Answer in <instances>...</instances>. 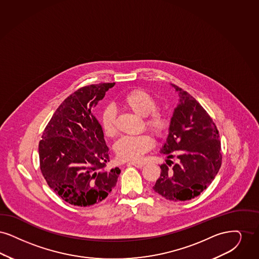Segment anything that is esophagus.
Instances as JSON below:
<instances>
[{
	"mask_svg": "<svg viewBox=\"0 0 259 259\" xmlns=\"http://www.w3.org/2000/svg\"><path fill=\"white\" fill-rule=\"evenodd\" d=\"M126 165H127V166H135V167L141 168V167L144 165V163H143V162H140V161H130V162H127Z\"/></svg>",
	"mask_w": 259,
	"mask_h": 259,
	"instance_id": "esophagus-1",
	"label": "esophagus"
}]
</instances>
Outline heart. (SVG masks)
<instances>
[{
  "instance_id": "obj_1",
  "label": "heart",
  "mask_w": 259,
  "mask_h": 259,
  "mask_svg": "<svg viewBox=\"0 0 259 259\" xmlns=\"http://www.w3.org/2000/svg\"><path fill=\"white\" fill-rule=\"evenodd\" d=\"M122 104L128 110L145 118L147 128L156 136H161L168 125L167 115L156 110V99L144 90H134L122 99ZM101 126L104 135L112 137L116 135V110L107 106L101 113ZM153 147V140L148 135L123 136L115 144V152L122 160H139Z\"/></svg>"
}]
</instances>
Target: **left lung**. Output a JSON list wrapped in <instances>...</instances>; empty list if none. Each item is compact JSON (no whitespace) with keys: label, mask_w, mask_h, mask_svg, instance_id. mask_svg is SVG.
<instances>
[{"label":"left lung","mask_w":259,"mask_h":259,"mask_svg":"<svg viewBox=\"0 0 259 259\" xmlns=\"http://www.w3.org/2000/svg\"><path fill=\"white\" fill-rule=\"evenodd\" d=\"M172 87L179 102L160 153L167 158L175 153L179 159L176 164L167 159L169 162L160 165V177L153 189L165 199L186 201L198 196L218 174L222 165L221 141L215 124L200 103L186 91Z\"/></svg>","instance_id":"left-lung-1"}]
</instances>
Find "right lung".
<instances>
[{
  "mask_svg": "<svg viewBox=\"0 0 259 259\" xmlns=\"http://www.w3.org/2000/svg\"><path fill=\"white\" fill-rule=\"evenodd\" d=\"M115 83L83 87L57 108L39 141L40 170L66 202L87 207L101 202L116 186L119 167H106L109 149L93 108Z\"/></svg>",
  "mask_w": 259,
  "mask_h": 259,
  "instance_id": "right-lung-1",
  "label": "right lung"
}]
</instances>
